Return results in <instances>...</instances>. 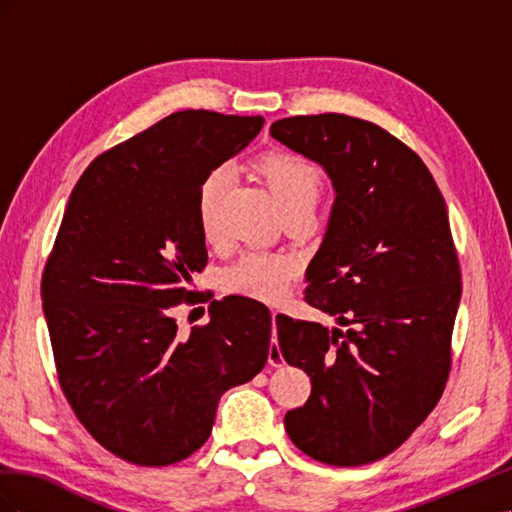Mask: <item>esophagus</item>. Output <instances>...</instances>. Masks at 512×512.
<instances>
[{
	"mask_svg": "<svg viewBox=\"0 0 512 512\" xmlns=\"http://www.w3.org/2000/svg\"><path fill=\"white\" fill-rule=\"evenodd\" d=\"M275 316H277V312L273 314V324H275ZM269 363L273 367H280L284 363V356H282L280 344H277V342H271V346H269Z\"/></svg>",
	"mask_w": 512,
	"mask_h": 512,
	"instance_id": "esophagus-1",
	"label": "esophagus"
}]
</instances>
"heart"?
<instances>
[{
  "instance_id": "b5f03b06",
  "label": "heart",
  "mask_w": 512,
  "mask_h": 512,
  "mask_svg": "<svg viewBox=\"0 0 512 512\" xmlns=\"http://www.w3.org/2000/svg\"><path fill=\"white\" fill-rule=\"evenodd\" d=\"M258 173L267 181L277 207L284 215L294 211H312L322 194L320 170L301 156L292 153H269L258 162ZM228 181V168L211 170L200 183L196 211L200 230L207 241L215 239V215L220 196ZM297 275V262L275 254H245L224 273V286L239 297L277 303L286 297L292 277Z\"/></svg>"
}]
</instances>
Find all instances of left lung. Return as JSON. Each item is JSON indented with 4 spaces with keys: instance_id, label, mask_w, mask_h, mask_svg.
Returning <instances> with one entry per match:
<instances>
[{
    "instance_id": "left-lung-1",
    "label": "left lung",
    "mask_w": 512,
    "mask_h": 512,
    "mask_svg": "<svg viewBox=\"0 0 512 512\" xmlns=\"http://www.w3.org/2000/svg\"><path fill=\"white\" fill-rule=\"evenodd\" d=\"M271 136L318 162L335 188L305 301L346 329L275 318L288 365L312 380L284 425L329 466H365L404 444L451 371L461 271L429 168L380 126L339 113L275 121Z\"/></svg>"
}]
</instances>
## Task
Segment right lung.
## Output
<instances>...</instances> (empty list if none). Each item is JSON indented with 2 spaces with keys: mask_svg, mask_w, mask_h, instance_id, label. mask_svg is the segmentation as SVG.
I'll use <instances>...</instances> for the list:
<instances>
[{
  "mask_svg": "<svg viewBox=\"0 0 512 512\" xmlns=\"http://www.w3.org/2000/svg\"><path fill=\"white\" fill-rule=\"evenodd\" d=\"M262 119L179 111L87 166L42 273L61 391L106 451L170 466L209 438L220 397L265 367L271 312L213 301L205 327L177 333L179 305L203 301L196 200L211 170L250 145Z\"/></svg>",
  "mask_w": 512,
  "mask_h": 512,
  "instance_id": "1",
  "label": "right lung"
}]
</instances>
